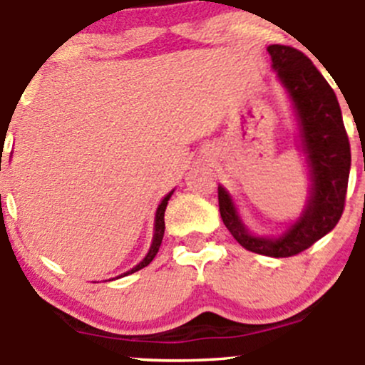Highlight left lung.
<instances>
[{
    "mask_svg": "<svg viewBox=\"0 0 365 365\" xmlns=\"http://www.w3.org/2000/svg\"><path fill=\"white\" fill-rule=\"evenodd\" d=\"M268 53L297 113L302 150L311 175V196L297 222L279 238L249 233L224 187H219V210L224 226L242 247L263 256L289 257L311 247L339 222L351 152L336 93L312 61L295 47L279 43L268 47Z\"/></svg>",
    "mask_w": 365,
    "mask_h": 365,
    "instance_id": "obj_1",
    "label": "left lung"
}]
</instances>
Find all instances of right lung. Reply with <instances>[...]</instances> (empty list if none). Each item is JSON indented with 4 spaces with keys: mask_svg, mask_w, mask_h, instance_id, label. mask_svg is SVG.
I'll list each match as a JSON object with an SVG mask.
<instances>
[{
    "mask_svg": "<svg viewBox=\"0 0 365 365\" xmlns=\"http://www.w3.org/2000/svg\"><path fill=\"white\" fill-rule=\"evenodd\" d=\"M171 194H173V190L168 194V196L164 197V200L160 201L159 208H157V213H155V233H153V242H152V247H150L148 254H146L145 259H143L141 263L135 264V267L132 268V270H128L127 274H123V275L134 274V272H138V270H141V268L148 267V264L152 263L153 257L157 256V252H159V247H160V244H162V238H164V230H165L164 212H165V206H168V201H169V197H171Z\"/></svg>",
    "mask_w": 365,
    "mask_h": 365,
    "instance_id": "right-lung-1",
    "label": "right lung"
}]
</instances>
